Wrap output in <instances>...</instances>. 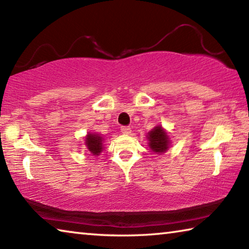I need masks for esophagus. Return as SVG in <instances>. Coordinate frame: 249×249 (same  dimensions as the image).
<instances>
[{"label": "esophagus", "mask_w": 249, "mask_h": 249, "mask_svg": "<svg viewBox=\"0 0 249 249\" xmlns=\"http://www.w3.org/2000/svg\"><path fill=\"white\" fill-rule=\"evenodd\" d=\"M121 132L123 133V134H125V135H129L130 133H132V130H130L129 127H126V126H122Z\"/></svg>", "instance_id": "obj_1"}]
</instances>
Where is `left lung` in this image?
I'll use <instances>...</instances> for the list:
<instances>
[{"label":"left lung","instance_id":"1","mask_svg":"<svg viewBox=\"0 0 249 249\" xmlns=\"http://www.w3.org/2000/svg\"><path fill=\"white\" fill-rule=\"evenodd\" d=\"M148 146L153 153L161 155L169 149L171 145V140L167 130L161 125H157L147 134Z\"/></svg>","mask_w":249,"mask_h":249}]
</instances>
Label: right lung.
<instances>
[{
    "label": "right lung",
    "instance_id": "right-lung-1",
    "mask_svg": "<svg viewBox=\"0 0 249 249\" xmlns=\"http://www.w3.org/2000/svg\"><path fill=\"white\" fill-rule=\"evenodd\" d=\"M103 141L104 138L101 134L95 132H89L87 134V136L84 137V145H86L87 149L89 150V153L92 156L98 157L104 149Z\"/></svg>",
    "mask_w": 249,
    "mask_h": 249
}]
</instances>
